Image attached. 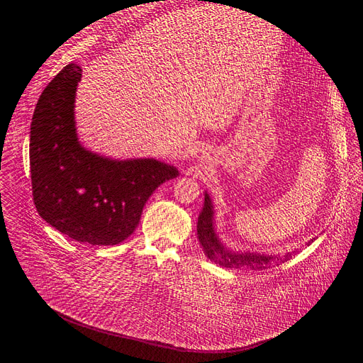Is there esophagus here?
I'll list each match as a JSON object with an SVG mask.
<instances>
[{
	"label": "esophagus",
	"mask_w": 363,
	"mask_h": 363,
	"mask_svg": "<svg viewBox=\"0 0 363 363\" xmlns=\"http://www.w3.org/2000/svg\"><path fill=\"white\" fill-rule=\"evenodd\" d=\"M199 161H201V162H206V155L201 153V157H199Z\"/></svg>",
	"instance_id": "esophagus-1"
}]
</instances>
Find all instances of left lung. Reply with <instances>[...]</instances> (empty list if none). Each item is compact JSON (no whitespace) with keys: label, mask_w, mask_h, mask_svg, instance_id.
<instances>
[{"label":"left lung","mask_w":363,"mask_h":363,"mask_svg":"<svg viewBox=\"0 0 363 363\" xmlns=\"http://www.w3.org/2000/svg\"><path fill=\"white\" fill-rule=\"evenodd\" d=\"M203 208L198 217L196 235L199 244L210 260L221 267L238 269V270H263L267 269L272 263H284L288 262L292 255L297 254V250L286 252L285 255L274 254H263L254 251H236L229 248L223 242L216 230V217H214V203L210 195L205 192ZM315 239H310L306 244L307 247L313 242Z\"/></svg>","instance_id":"obj_1"}]
</instances>
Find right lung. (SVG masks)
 Returning <instances> with one entry per match:
<instances>
[{"label": "right lung", "mask_w": 363, "mask_h": 363, "mask_svg": "<svg viewBox=\"0 0 363 363\" xmlns=\"http://www.w3.org/2000/svg\"><path fill=\"white\" fill-rule=\"evenodd\" d=\"M82 69L66 65L44 89L30 124V179L38 214L63 235L116 245L135 230L143 206L174 165L155 158L116 160L85 147L77 133L75 97Z\"/></svg>", "instance_id": "obj_1"}]
</instances>
